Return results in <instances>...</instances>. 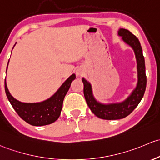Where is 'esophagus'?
Returning <instances> with one entry per match:
<instances>
[{
    "instance_id": "esophagus-1",
    "label": "esophagus",
    "mask_w": 160,
    "mask_h": 160,
    "mask_svg": "<svg viewBox=\"0 0 160 160\" xmlns=\"http://www.w3.org/2000/svg\"><path fill=\"white\" fill-rule=\"evenodd\" d=\"M77 74H78V75H82V72H81L80 70H78L77 71Z\"/></svg>"
}]
</instances>
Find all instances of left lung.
<instances>
[{
	"label": "left lung",
	"mask_w": 160,
	"mask_h": 160,
	"mask_svg": "<svg viewBox=\"0 0 160 160\" xmlns=\"http://www.w3.org/2000/svg\"><path fill=\"white\" fill-rule=\"evenodd\" d=\"M118 34L121 36L123 42L131 46L135 52L137 62V85L125 101L119 103L102 104L97 102L94 98L91 84L84 78H82V82L84 84V95L87 104L95 116L102 119L116 120L128 116L140 102L146 91V66L139 39L129 31L124 28H120L118 31Z\"/></svg>",
	"instance_id": "1"
}]
</instances>
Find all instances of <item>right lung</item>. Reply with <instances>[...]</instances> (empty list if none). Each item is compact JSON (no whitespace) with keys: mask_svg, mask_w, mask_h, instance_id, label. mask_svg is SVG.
I'll return each mask as SVG.
<instances>
[{"mask_svg":"<svg viewBox=\"0 0 160 160\" xmlns=\"http://www.w3.org/2000/svg\"><path fill=\"white\" fill-rule=\"evenodd\" d=\"M75 78V75L72 74L54 95L42 102L24 103L15 99L8 91L6 80L4 81V88L10 103L18 116L31 126H42L54 122L60 116L64 98Z\"/></svg>","mask_w":160,"mask_h":160,"instance_id":"add662e5","label":"right lung"}]
</instances>
